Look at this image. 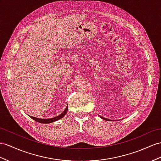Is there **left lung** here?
<instances>
[{
  "instance_id": "left-lung-1",
  "label": "left lung",
  "mask_w": 161,
  "mask_h": 161,
  "mask_svg": "<svg viewBox=\"0 0 161 161\" xmlns=\"http://www.w3.org/2000/svg\"><path fill=\"white\" fill-rule=\"evenodd\" d=\"M102 119H103V120H108V121H111L110 120H108V119H106V118H103V117H101V116H100Z\"/></svg>"
}]
</instances>
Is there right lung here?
<instances>
[{"instance_id": "right-lung-1", "label": "right lung", "mask_w": 161, "mask_h": 161, "mask_svg": "<svg viewBox=\"0 0 161 161\" xmlns=\"http://www.w3.org/2000/svg\"><path fill=\"white\" fill-rule=\"evenodd\" d=\"M67 110H68V106L66 108L65 110L64 111V112L62 113L61 114H60L58 116H57L56 118H49V119H41V118H35V117H32V116H29L32 119H33L34 120L38 122H40V123H43V124H47V123H51V122H55L58 120H59V119L63 118L65 114H67Z\"/></svg>"}]
</instances>
